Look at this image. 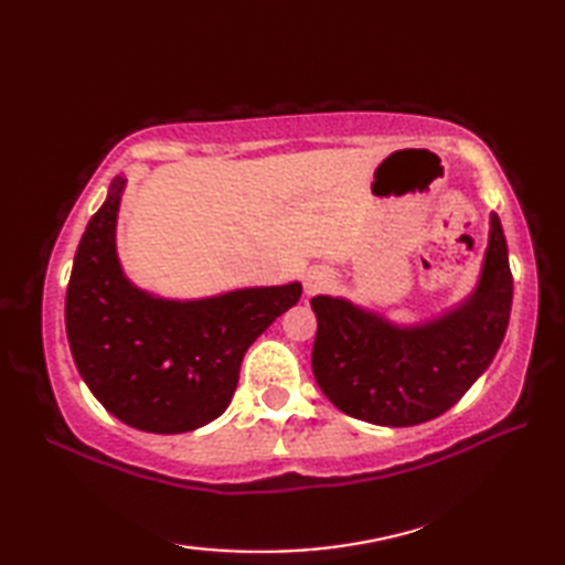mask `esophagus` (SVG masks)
I'll return each instance as SVG.
<instances>
[{
    "label": "esophagus",
    "mask_w": 565,
    "mask_h": 565,
    "mask_svg": "<svg viewBox=\"0 0 565 565\" xmlns=\"http://www.w3.org/2000/svg\"><path fill=\"white\" fill-rule=\"evenodd\" d=\"M330 284H332V274H330V271L320 269V267H313V269L306 271L303 286H306V294H308V296H313V294H318V291H322V289H328Z\"/></svg>",
    "instance_id": "obj_1"
}]
</instances>
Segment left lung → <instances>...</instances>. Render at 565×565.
<instances>
[{"mask_svg": "<svg viewBox=\"0 0 565 565\" xmlns=\"http://www.w3.org/2000/svg\"><path fill=\"white\" fill-rule=\"evenodd\" d=\"M313 374L342 413L371 425L411 427L463 398L493 362L512 308V271L500 218L490 213L476 291L419 326H393L344 298L316 296Z\"/></svg>", "mask_w": 565, "mask_h": 565, "instance_id": "1", "label": "left lung"}]
</instances>
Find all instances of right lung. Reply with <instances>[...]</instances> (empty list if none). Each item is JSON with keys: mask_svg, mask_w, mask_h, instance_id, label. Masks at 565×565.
<instances>
[{"mask_svg": "<svg viewBox=\"0 0 565 565\" xmlns=\"http://www.w3.org/2000/svg\"><path fill=\"white\" fill-rule=\"evenodd\" d=\"M126 179L84 231L65 296V330L79 376L121 423L179 435L231 405L239 364L259 334L301 298V284L237 289L199 301L158 298L126 279L116 218Z\"/></svg>", "mask_w": 565, "mask_h": 565, "instance_id": "right-lung-1", "label": "right lung"}]
</instances>
